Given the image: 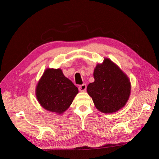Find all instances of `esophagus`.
<instances>
[{"mask_svg": "<svg viewBox=\"0 0 159 159\" xmlns=\"http://www.w3.org/2000/svg\"><path fill=\"white\" fill-rule=\"evenodd\" d=\"M86 88H87V85H86V84H84L82 85H80L78 88V89L80 91H85Z\"/></svg>", "mask_w": 159, "mask_h": 159, "instance_id": "obj_1", "label": "esophagus"}]
</instances>
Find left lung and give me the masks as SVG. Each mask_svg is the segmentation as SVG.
I'll return each instance as SVG.
<instances>
[{"label": "left lung", "mask_w": 159, "mask_h": 159, "mask_svg": "<svg viewBox=\"0 0 159 159\" xmlns=\"http://www.w3.org/2000/svg\"><path fill=\"white\" fill-rule=\"evenodd\" d=\"M95 81L87 88L96 108L110 113L122 108L131 92L130 81L123 72L109 59L98 64L94 70Z\"/></svg>", "instance_id": "8db88e82"}]
</instances>
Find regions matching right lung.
Instances as JSON below:
<instances>
[{
    "label": "right lung",
    "mask_w": 159,
    "mask_h": 159,
    "mask_svg": "<svg viewBox=\"0 0 159 159\" xmlns=\"http://www.w3.org/2000/svg\"><path fill=\"white\" fill-rule=\"evenodd\" d=\"M36 93L43 107L60 114L70 107L78 89L60 69H47L38 84Z\"/></svg>",
    "instance_id": "right-lung-1"
}]
</instances>
